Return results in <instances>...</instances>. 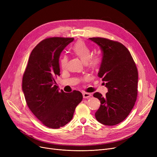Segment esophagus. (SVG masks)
I'll use <instances>...</instances> for the list:
<instances>
[{"label": "esophagus", "mask_w": 157, "mask_h": 157, "mask_svg": "<svg viewBox=\"0 0 157 157\" xmlns=\"http://www.w3.org/2000/svg\"><path fill=\"white\" fill-rule=\"evenodd\" d=\"M83 96L84 98H88L92 96V94L90 93H87V92H84V93H83Z\"/></svg>", "instance_id": "obj_1"}]
</instances>
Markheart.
Returning <instances> with one entry per match:
<instances>
[{
    "label": "heart",
    "instance_id": "1",
    "mask_svg": "<svg viewBox=\"0 0 157 157\" xmlns=\"http://www.w3.org/2000/svg\"><path fill=\"white\" fill-rule=\"evenodd\" d=\"M74 53L86 63L89 69L95 70L99 68L102 63V59L99 55L92 56V50L84 42L79 40L74 44L72 48ZM68 59L67 56H63L60 59V66L63 70L66 69L67 66Z\"/></svg>",
    "mask_w": 157,
    "mask_h": 157
}]
</instances>
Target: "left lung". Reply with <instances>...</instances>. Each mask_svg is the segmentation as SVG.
I'll list each match as a JSON object with an SVG mask.
<instances>
[{"label": "left lung", "instance_id": "1", "mask_svg": "<svg viewBox=\"0 0 157 157\" xmlns=\"http://www.w3.org/2000/svg\"><path fill=\"white\" fill-rule=\"evenodd\" d=\"M100 46L102 60L98 76L108 88L105 96L96 92L101 102L95 114L105 125H115L124 120L134 108L137 97L138 72L128 49L116 40L103 37L89 38Z\"/></svg>", "mask_w": 157, "mask_h": 157}]
</instances>
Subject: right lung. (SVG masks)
I'll return each instance as SVG.
<instances>
[{
    "instance_id": "1",
    "label": "right lung",
    "mask_w": 157,
    "mask_h": 157,
    "mask_svg": "<svg viewBox=\"0 0 157 157\" xmlns=\"http://www.w3.org/2000/svg\"><path fill=\"white\" fill-rule=\"evenodd\" d=\"M74 38L48 37L32 51L23 73L22 89L32 113L44 125L51 128L65 126L72 120L83 95L59 91L55 79L60 76L59 57Z\"/></svg>"
}]
</instances>
